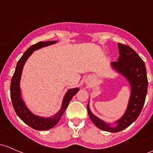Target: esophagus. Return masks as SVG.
<instances>
[{"label":"esophagus","instance_id":"esophagus-1","mask_svg":"<svg viewBox=\"0 0 153 153\" xmlns=\"http://www.w3.org/2000/svg\"><path fill=\"white\" fill-rule=\"evenodd\" d=\"M86 83H87V84H90V83H91V79L90 78H86Z\"/></svg>","mask_w":153,"mask_h":153}]
</instances>
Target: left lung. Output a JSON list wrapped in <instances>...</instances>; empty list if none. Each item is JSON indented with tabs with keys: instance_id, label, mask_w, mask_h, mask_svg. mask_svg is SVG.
<instances>
[{
	"instance_id": "1",
	"label": "left lung",
	"mask_w": 153,
	"mask_h": 153,
	"mask_svg": "<svg viewBox=\"0 0 153 153\" xmlns=\"http://www.w3.org/2000/svg\"><path fill=\"white\" fill-rule=\"evenodd\" d=\"M118 48L120 57L117 62H112L111 65L114 70L124 75L131 84V94L126 111L116 122V126L111 127L109 124L93 114L89 104L87 105L88 114L93 123L100 129L112 133L123 131L136 121L144 106L148 86L145 64L140 56L126 45L118 43Z\"/></svg>"
}]
</instances>
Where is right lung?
I'll return each instance as SVG.
<instances>
[{"label":"right lung","instance_id":"add662e5","mask_svg":"<svg viewBox=\"0 0 153 153\" xmlns=\"http://www.w3.org/2000/svg\"><path fill=\"white\" fill-rule=\"evenodd\" d=\"M56 42V41L39 42L36 44L30 46L24 53L23 55L17 62L15 71H14V75L12 76V81H11V100H12L13 107H14L16 114L25 124L29 125L30 128L37 130V131H46V130H49L55 126L62 117L64 111L68 106L72 97L79 91L78 88L69 89L64 96L60 111L54 117H49V118H43V117H40L33 114L28 110V108L25 105L24 101L22 100L20 89V78H21L22 68H23L25 62L34 51L45 47V46L51 45L54 44Z\"/></svg>","mask_w":153,"mask_h":153}]
</instances>
